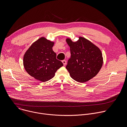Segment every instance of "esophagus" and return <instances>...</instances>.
Returning <instances> with one entry per match:
<instances>
[{
	"instance_id": "esophagus-1",
	"label": "esophagus",
	"mask_w": 127,
	"mask_h": 127,
	"mask_svg": "<svg viewBox=\"0 0 127 127\" xmlns=\"http://www.w3.org/2000/svg\"><path fill=\"white\" fill-rule=\"evenodd\" d=\"M62 63L63 64V65L65 66L66 64V61L65 60H63L62 61Z\"/></svg>"
}]
</instances>
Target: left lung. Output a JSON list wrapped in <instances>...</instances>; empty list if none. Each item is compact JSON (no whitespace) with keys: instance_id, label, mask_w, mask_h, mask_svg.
I'll use <instances>...</instances> for the list:
<instances>
[{"instance_id":"left-lung-1","label":"left lung","mask_w":127,"mask_h":127,"mask_svg":"<svg viewBox=\"0 0 127 127\" xmlns=\"http://www.w3.org/2000/svg\"><path fill=\"white\" fill-rule=\"evenodd\" d=\"M66 41L70 47L71 55L66 68L71 77L78 82L84 83L95 76L103 64L100 49L82 37H79L76 42L69 38Z\"/></svg>"}]
</instances>
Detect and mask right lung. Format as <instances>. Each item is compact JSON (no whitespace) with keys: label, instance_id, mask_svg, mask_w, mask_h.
I'll use <instances>...</instances> for the list:
<instances>
[{"label":"right lung","instance_id":"obj_1","mask_svg":"<svg viewBox=\"0 0 127 127\" xmlns=\"http://www.w3.org/2000/svg\"><path fill=\"white\" fill-rule=\"evenodd\" d=\"M54 42L42 37L33 42L24 54L23 64L27 73L42 82H46L55 76L57 70L63 66L56 59L53 51Z\"/></svg>","mask_w":127,"mask_h":127}]
</instances>
